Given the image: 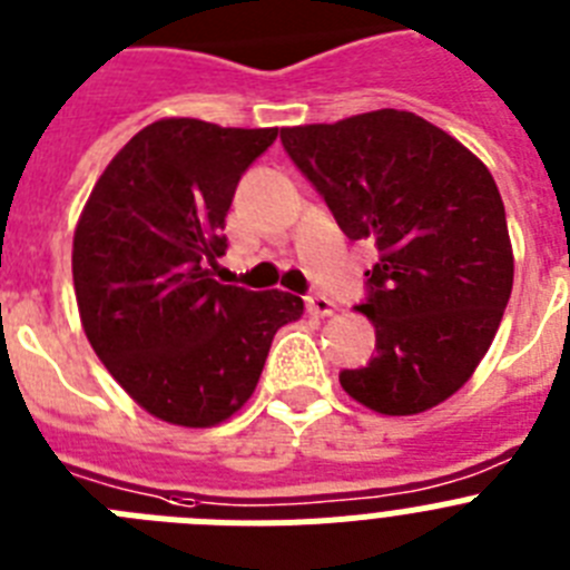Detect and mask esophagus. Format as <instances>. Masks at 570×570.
<instances>
[{
  "label": "esophagus",
  "mask_w": 570,
  "mask_h": 570,
  "mask_svg": "<svg viewBox=\"0 0 570 570\" xmlns=\"http://www.w3.org/2000/svg\"><path fill=\"white\" fill-rule=\"evenodd\" d=\"M305 305H308V311L314 316H331V314H334V302H331L325 294L305 296Z\"/></svg>",
  "instance_id": "1"
}]
</instances>
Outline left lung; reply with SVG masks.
I'll return each instance as SVG.
<instances>
[{
    "mask_svg": "<svg viewBox=\"0 0 570 570\" xmlns=\"http://www.w3.org/2000/svg\"><path fill=\"white\" fill-rule=\"evenodd\" d=\"M279 139L342 234L380 248L360 305L374 322L376 354L342 371V387L385 416L445 402L488 354L513 285L491 170L411 110L282 128Z\"/></svg>",
    "mask_w": 570,
    "mask_h": 570,
    "instance_id": "obj_1",
    "label": "left lung"
}]
</instances>
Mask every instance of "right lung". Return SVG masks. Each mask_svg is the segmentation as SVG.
Wrapping results in <instances>:
<instances>
[{"instance_id": "obj_1", "label": "right lung", "mask_w": 570, "mask_h": 570, "mask_svg": "<svg viewBox=\"0 0 570 570\" xmlns=\"http://www.w3.org/2000/svg\"><path fill=\"white\" fill-rule=\"evenodd\" d=\"M279 128L159 119L110 159L73 234V288L88 342L139 405L210 428L254 394L274 334L302 316L285 291L223 285L225 216L242 174Z\"/></svg>"}]
</instances>
